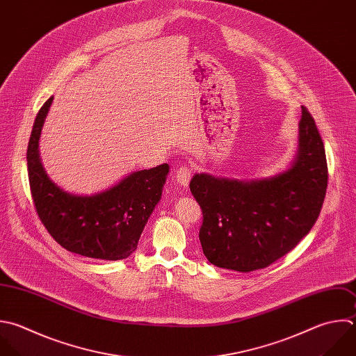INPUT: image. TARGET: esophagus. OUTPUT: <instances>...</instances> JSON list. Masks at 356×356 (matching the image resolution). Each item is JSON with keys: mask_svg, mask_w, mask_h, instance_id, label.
Returning a JSON list of instances; mask_svg holds the SVG:
<instances>
[{"mask_svg": "<svg viewBox=\"0 0 356 356\" xmlns=\"http://www.w3.org/2000/svg\"><path fill=\"white\" fill-rule=\"evenodd\" d=\"M177 182L181 185V186H188L189 185V181L192 178V168L191 167H186V165H182L177 170Z\"/></svg>", "mask_w": 356, "mask_h": 356, "instance_id": "34e87169", "label": "esophagus"}]
</instances>
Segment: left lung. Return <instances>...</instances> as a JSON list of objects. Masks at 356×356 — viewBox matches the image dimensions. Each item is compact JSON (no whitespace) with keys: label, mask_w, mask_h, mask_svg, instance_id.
Here are the masks:
<instances>
[{"label":"left lung","mask_w":356,"mask_h":356,"mask_svg":"<svg viewBox=\"0 0 356 356\" xmlns=\"http://www.w3.org/2000/svg\"><path fill=\"white\" fill-rule=\"evenodd\" d=\"M327 179L323 140L302 107L298 153L286 171L252 181L193 175L189 188L203 213L199 239L204 256L241 273L270 266L314 225Z\"/></svg>","instance_id":"1"}]
</instances>
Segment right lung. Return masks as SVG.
<instances>
[{"label":"right lung","mask_w":356,"mask_h":356,"mask_svg":"<svg viewBox=\"0 0 356 356\" xmlns=\"http://www.w3.org/2000/svg\"><path fill=\"white\" fill-rule=\"evenodd\" d=\"M54 97L40 108L28 146L32 197L40 221L67 250L92 259L121 260L131 256L161 199L170 167L161 164L129 174L114 186L90 195H72L46 174L39 154L44 120Z\"/></svg>","instance_id":"obj_1"}]
</instances>
